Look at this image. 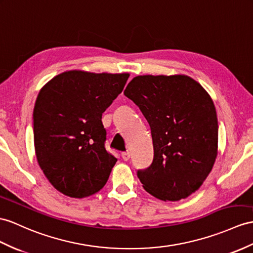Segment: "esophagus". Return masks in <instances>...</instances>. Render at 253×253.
I'll list each match as a JSON object with an SVG mask.
<instances>
[{
	"mask_svg": "<svg viewBox=\"0 0 253 253\" xmlns=\"http://www.w3.org/2000/svg\"><path fill=\"white\" fill-rule=\"evenodd\" d=\"M121 157H122L123 160H125V161H128V160H130V153H128V152H122L121 153Z\"/></svg>",
	"mask_w": 253,
	"mask_h": 253,
	"instance_id": "1",
	"label": "esophagus"
}]
</instances>
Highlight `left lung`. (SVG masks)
Here are the masks:
<instances>
[{"label": "left lung", "instance_id": "8db88e82", "mask_svg": "<svg viewBox=\"0 0 253 253\" xmlns=\"http://www.w3.org/2000/svg\"><path fill=\"white\" fill-rule=\"evenodd\" d=\"M125 95L150 126L153 160L138 169L148 193L179 201L198 190L212 169L218 149V119L211 97L189 76L134 77Z\"/></svg>", "mask_w": 253, "mask_h": 253}]
</instances>
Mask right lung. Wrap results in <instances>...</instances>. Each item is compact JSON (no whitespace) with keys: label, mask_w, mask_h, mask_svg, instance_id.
<instances>
[{"label":"right lung","mask_w":253,"mask_h":253,"mask_svg":"<svg viewBox=\"0 0 253 253\" xmlns=\"http://www.w3.org/2000/svg\"><path fill=\"white\" fill-rule=\"evenodd\" d=\"M128 76L69 71L40 91L33 110L36 159L61 193L83 199L105 186L117 159L105 148L102 115Z\"/></svg>","instance_id":"obj_1"}]
</instances>
